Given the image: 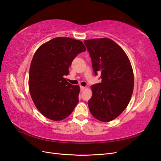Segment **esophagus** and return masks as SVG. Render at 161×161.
Here are the masks:
<instances>
[{
    "label": "esophagus",
    "instance_id": "1",
    "mask_svg": "<svg viewBox=\"0 0 161 161\" xmlns=\"http://www.w3.org/2000/svg\"><path fill=\"white\" fill-rule=\"evenodd\" d=\"M85 89H86V87H85L80 86V90H81V91H83V90H85Z\"/></svg>",
    "mask_w": 161,
    "mask_h": 161
}]
</instances>
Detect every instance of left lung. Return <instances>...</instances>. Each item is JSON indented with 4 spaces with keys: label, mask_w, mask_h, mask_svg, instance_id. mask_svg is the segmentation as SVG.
I'll return each mask as SVG.
<instances>
[{
    "label": "left lung",
    "mask_w": 161,
    "mask_h": 161,
    "mask_svg": "<svg viewBox=\"0 0 161 161\" xmlns=\"http://www.w3.org/2000/svg\"><path fill=\"white\" fill-rule=\"evenodd\" d=\"M95 74H101L102 81L92 86L88 101L95 118L109 122L119 116L128 106L132 95L134 75L129 59L123 49L109 38L86 40Z\"/></svg>",
    "instance_id": "1"
}]
</instances>
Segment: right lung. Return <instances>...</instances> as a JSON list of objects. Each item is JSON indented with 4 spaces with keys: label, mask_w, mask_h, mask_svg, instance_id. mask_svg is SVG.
I'll return each mask as SVG.
<instances>
[{
    "label": "right lung",
    "mask_w": 161,
    "mask_h": 161,
    "mask_svg": "<svg viewBox=\"0 0 161 161\" xmlns=\"http://www.w3.org/2000/svg\"><path fill=\"white\" fill-rule=\"evenodd\" d=\"M80 40L57 37L42 44L32 59L29 78L31 98L38 111L48 119L61 121L73 112L79 102V86L64 75L74 58L86 52Z\"/></svg>",
    "instance_id": "1"
}]
</instances>
